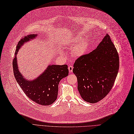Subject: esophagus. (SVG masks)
I'll return each mask as SVG.
<instances>
[{
	"label": "esophagus",
	"mask_w": 134,
	"mask_h": 134,
	"mask_svg": "<svg viewBox=\"0 0 134 134\" xmlns=\"http://www.w3.org/2000/svg\"><path fill=\"white\" fill-rule=\"evenodd\" d=\"M73 66L72 65H69L68 66V70H69V73H72L73 72Z\"/></svg>",
	"instance_id": "obj_1"
}]
</instances>
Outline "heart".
I'll return each mask as SVG.
<instances>
[{
    "mask_svg": "<svg viewBox=\"0 0 134 134\" xmlns=\"http://www.w3.org/2000/svg\"><path fill=\"white\" fill-rule=\"evenodd\" d=\"M81 40L80 37H78L75 41H79ZM88 48V43L87 41L83 40L76 46L74 51V54L76 56H80L85 54Z\"/></svg>",
    "mask_w": 134,
    "mask_h": 134,
    "instance_id": "b5f03b06",
    "label": "heart"
}]
</instances>
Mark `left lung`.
I'll list each match as a JSON object with an SVG mask.
<instances>
[{
	"label": "left lung",
	"mask_w": 134,
	"mask_h": 134,
	"mask_svg": "<svg viewBox=\"0 0 134 134\" xmlns=\"http://www.w3.org/2000/svg\"><path fill=\"white\" fill-rule=\"evenodd\" d=\"M119 67L117 51L107 34L96 49L80 56L74 63L73 72L82 99L96 103L106 97L114 85Z\"/></svg>",
	"instance_id": "obj_1"
}]
</instances>
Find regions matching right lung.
I'll list each match as a JSON object with an SVG mask.
<instances>
[{
    "instance_id": "1",
    "label": "right lung",
    "mask_w": 134,
    "mask_h": 134,
    "mask_svg": "<svg viewBox=\"0 0 134 134\" xmlns=\"http://www.w3.org/2000/svg\"><path fill=\"white\" fill-rule=\"evenodd\" d=\"M37 35L31 34L25 36L18 42L15 55L20 47L25 42L35 38ZM12 66L15 78L26 96L41 105H49L56 99L58 93V86L60 80L68 75L67 65H50L39 77L33 81H27L18 69L16 56L13 59Z\"/></svg>"
}]
</instances>
